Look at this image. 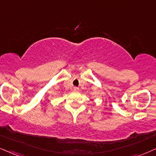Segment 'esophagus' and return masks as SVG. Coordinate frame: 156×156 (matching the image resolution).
Masks as SVG:
<instances>
[{"mask_svg":"<svg viewBox=\"0 0 156 156\" xmlns=\"http://www.w3.org/2000/svg\"><path fill=\"white\" fill-rule=\"evenodd\" d=\"M74 90L75 92H78V91H79V87H74Z\"/></svg>","mask_w":156,"mask_h":156,"instance_id":"obj_1","label":"esophagus"}]
</instances>
